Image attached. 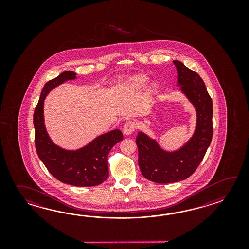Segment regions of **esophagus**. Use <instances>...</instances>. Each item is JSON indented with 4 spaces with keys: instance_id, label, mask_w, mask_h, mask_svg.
Instances as JSON below:
<instances>
[{
    "instance_id": "obj_1",
    "label": "esophagus",
    "mask_w": 249,
    "mask_h": 249,
    "mask_svg": "<svg viewBox=\"0 0 249 249\" xmlns=\"http://www.w3.org/2000/svg\"><path fill=\"white\" fill-rule=\"evenodd\" d=\"M136 129V124L132 121L125 123V124L124 125L123 128V132L125 135H131L132 132H134V130Z\"/></svg>"
}]
</instances>
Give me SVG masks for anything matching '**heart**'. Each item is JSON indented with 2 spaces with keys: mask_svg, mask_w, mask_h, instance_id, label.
<instances>
[{
  "mask_svg": "<svg viewBox=\"0 0 249 249\" xmlns=\"http://www.w3.org/2000/svg\"><path fill=\"white\" fill-rule=\"evenodd\" d=\"M148 82V77L144 74H138L132 77H129L124 83V87L129 90H139L142 89ZM157 84L153 83L148 88L149 92H152L157 89Z\"/></svg>",
  "mask_w": 249,
  "mask_h": 249,
  "instance_id": "b5f03b06",
  "label": "heart"
}]
</instances>
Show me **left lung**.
<instances>
[{
	"mask_svg": "<svg viewBox=\"0 0 249 249\" xmlns=\"http://www.w3.org/2000/svg\"><path fill=\"white\" fill-rule=\"evenodd\" d=\"M175 64L177 86L196 109V128L187 142L175 151L161 148L142 132L136 137L139 166L143 176L156 183H171L190 177L204 159L213 137V102L207 87L196 72L178 60Z\"/></svg>",
	"mask_w": 249,
	"mask_h": 249,
	"instance_id": "8db88e82",
	"label": "left lung"
}]
</instances>
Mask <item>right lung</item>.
<instances>
[{"label":"right lung","instance_id":"obj_1","mask_svg":"<svg viewBox=\"0 0 249 249\" xmlns=\"http://www.w3.org/2000/svg\"><path fill=\"white\" fill-rule=\"evenodd\" d=\"M74 79V72L65 71L42 88L34 113L36 152L48 171L59 181L77 187L99 185L108 177V153L114 145L122 141V132L112 130L96 137L83 148L69 150L53 142L44 124L43 105L48 93L65 82Z\"/></svg>","mask_w":249,"mask_h":249}]
</instances>
